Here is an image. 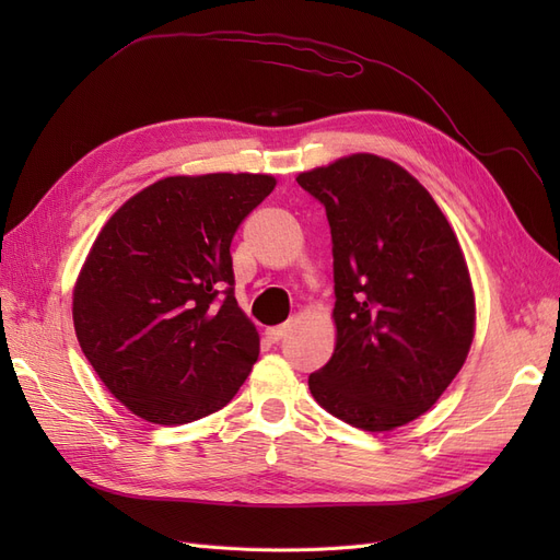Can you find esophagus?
Instances as JSON below:
<instances>
[{"label": "esophagus", "instance_id": "obj_1", "mask_svg": "<svg viewBox=\"0 0 560 560\" xmlns=\"http://www.w3.org/2000/svg\"><path fill=\"white\" fill-rule=\"evenodd\" d=\"M287 331H290V327L287 325H280V327H268L266 329V338L270 343H278V341H282V338L287 336Z\"/></svg>", "mask_w": 560, "mask_h": 560}]
</instances>
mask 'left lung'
<instances>
[{
	"label": "left lung",
	"instance_id": "1",
	"mask_svg": "<svg viewBox=\"0 0 560 560\" xmlns=\"http://www.w3.org/2000/svg\"><path fill=\"white\" fill-rule=\"evenodd\" d=\"M296 182L325 206L334 245L336 348L311 395L364 432L401 428L469 354L477 303L463 247L425 186L389 159L350 154Z\"/></svg>",
	"mask_w": 560,
	"mask_h": 560
}]
</instances>
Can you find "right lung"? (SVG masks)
Masks as SVG:
<instances>
[{
	"label": "right lung",
	"mask_w": 560,
	"mask_h": 560,
	"mask_svg": "<svg viewBox=\"0 0 560 560\" xmlns=\"http://www.w3.org/2000/svg\"><path fill=\"white\" fill-rule=\"evenodd\" d=\"M273 175L163 177L97 233L72 292L79 346L128 411L184 425L226 406L259 358L233 296L231 241Z\"/></svg>",
	"instance_id": "add662e5"
}]
</instances>
